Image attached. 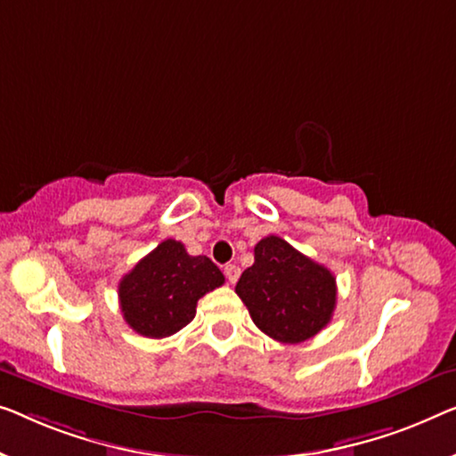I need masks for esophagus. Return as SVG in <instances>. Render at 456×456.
Listing matches in <instances>:
<instances>
[{
  "label": "esophagus",
  "instance_id": "1",
  "mask_svg": "<svg viewBox=\"0 0 456 456\" xmlns=\"http://www.w3.org/2000/svg\"><path fill=\"white\" fill-rule=\"evenodd\" d=\"M224 275H226V280L230 283H236V281H239V277H240V269L236 265H226V267H224Z\"/></svg>",
  "mask_w": 456,
  "mask_h": 456
}]
</instances>
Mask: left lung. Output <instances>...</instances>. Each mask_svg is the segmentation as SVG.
<instances>
[{
    "label": "left lung",
    "mask_w": 456,
    "mask_h": 456,
    "mask_svg": "<svg viewBox=\"0 0 456 456\" xmlns=\"http://www.w3.org/2000/svg\"><path fill=\"white\" fill-rule=\"evenodd\" d=\"M236 294L263 333L302 343L331 321L338 283L325 265L272 234L255 244V263L242 272Z\"/></svg>",
    "instance_id": "obj_1"
}]
</instances>
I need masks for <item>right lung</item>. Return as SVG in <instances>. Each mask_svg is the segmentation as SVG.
<instances>
[{
    "mask_svg": "<svg viewBox=\"0 0 456 456\" xmlns=\"http://www.w3.org/2000/svg\"><path fill=\"white\" fill-rule=\"evenodd\" d=\"M222 283L212 259L191 256L183 242L168 239L118 281L123 319L143 338H168L193 321L197 300Z\"/></svg>",
    "mask_w": 456,
    "mask_h": 456,
    "instance_id": "add662e5",
    "label": "right lung"
}]
</instances>
